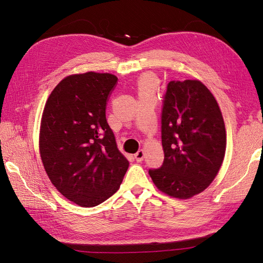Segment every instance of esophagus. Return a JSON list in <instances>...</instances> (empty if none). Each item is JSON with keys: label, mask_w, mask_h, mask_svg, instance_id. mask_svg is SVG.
Listing matches in <instances>:
<instances>
[{"label": "esophagus", "mask_w": 263, "mask_h": 263, "mask_svg": "<svg viewBox=\"0 0 263 263\" xmlns=\"http://www.w3.org/2000/svg\"><path fill=\"white\" fill-rule=\"evenodd\" d=\"M144 156H145L144 150H138L137 153L134 155V157H135V159H136L137 162H141L142 160H144Z\"/></svg>", "instance_id": "1"}]
</instances>
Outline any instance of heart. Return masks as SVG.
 <instances>
[{
  "mask_svg": "<svg viewBox=\"0 0 263 263\" xmlns=\"http://www.w3.org/2000/svg\"><path fill=\"white\" fill-rule=\"evenodd\" d=\"M139 95L153 94L155 91V80L151 78H142L138 82Z\"/></svg>",
  "mask_w": 263,
  "mask_h": 263,
  "instance_id": "heart-1",
  "label": "heart"
}]
</instances>
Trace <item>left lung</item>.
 I'll return each mask as SVG.
<instances>
[{"mask_svg":"<svg viewBox=\"0 0 263 263\" xmlns=\"http://www.w3.org/2000/svg\"><path fill=\"white\" fill-rule=\"evenodd\" d=\"M161 140L163 163L149 170L156 186L177 198L203 192L224 160L226 130L217 102L202 82L170 81L166 85Z\"/></svg>","mask_w":263,"mask_h":263,"instance_id":"1","label":"left lung"}]
</instances>
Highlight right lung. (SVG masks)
Here are the masks:
<instances>
[{"instance_id": "right-lung-1", "label": "right lung", "mask_w": 263, "mask_h": 263, "mask_svg": "<svg viewBox=\"0 0 263 263\" xmlns=\"http://www.w3.org/2000/svg\"><path fill=\"white\" fill-rule=\"evenodd\" d=\"M116 82L110 73L69 76L44 108L39 149L45 170L63 196L83 208L112 196L129 165L105 115Z\"/></svg>"}]
</instances>
